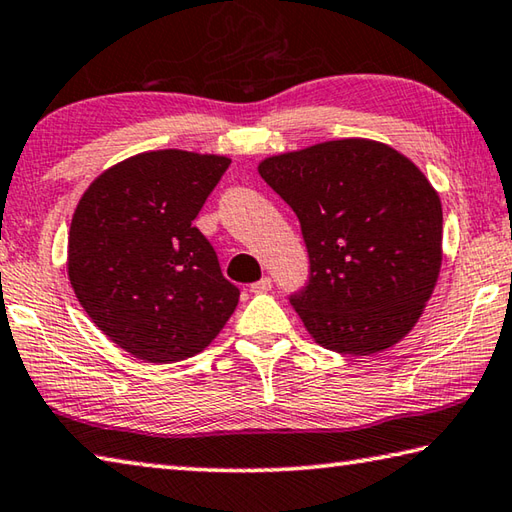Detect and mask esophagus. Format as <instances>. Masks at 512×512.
Masks as SVG:
<instances>
[{
    "label": "esophagus",
    "mask_w": 512,
    "mask_h": 512,
    "mask_svg": "<svg viewBox=\"0 0 512 512\" xmlns=\"http://www.w3.org/2000/svg\"><path fill=\"white\" fill-rule=\"evenodd\" d=\"M271 288H273L271 277H262V280H259V282L250 284V291H253V293H266V291H271Z\"/></svg>",
    "instance_id": "34e87169"
}]
</instances>
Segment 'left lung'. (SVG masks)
Returning a JSON list of instances; mask_svg holds the SVG:
<instances>
[{
    "instance_id": "left-lung-1",
    "label": "left lung",
    "mask_w": 512,
    "mask_h": 512,
    "mask_svg": "<svg viewBox=\"0 0 512 512\" xmlns=\"http://www.w3.org/2000/svg\"><path fill=\"white\" fill-rule=\"evenodd\" d=\"M257 170L300 219L311 277L291 304L311 338L356 358L401 342L441 273L443 210L425 174L369 138L268 156Z\"/></svg>"
}]
</instances>
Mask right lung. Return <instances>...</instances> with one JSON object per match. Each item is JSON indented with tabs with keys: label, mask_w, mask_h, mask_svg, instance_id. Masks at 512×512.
I'll list each match as a JSON object with an SVG mask.
<instances>
[{
	"label": "right lung",
	"mask_w": 512,
	"mask_h": 512,
	"mask_svg": "<svg viewBox=\"0 0 512 512\" xmlns=\"http://www.w3.org/2000/svg\"><path fill=\"white\" fill-rule=\"evenodd\" d=\"M230 159L143 152L91 181L73 212L67 273L105 336L145 362L206 349L237 309L210 241L192 224Z\"/></svg>",
	"instance_id": "right-lung-1"
}]
</instances>
